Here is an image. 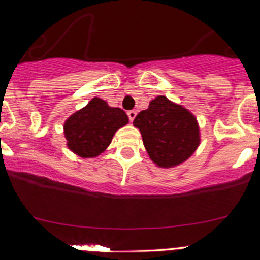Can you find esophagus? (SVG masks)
<instances>
[{
  "label": "esophagus",
  "instance_id": "1",
  "mask_svg": "<svg viewBox=\"0 0 260 260\" xmlns=\"http://www.w3.org/2000/svg\"><path fill=\"white\" fill-rule=\"evenodd\" d=\"M127 114H128V118H129L131 122H133V120H135V118H136V115H137V112H136V111H128Z\"/></svg>",
  "mask_w": 260,
  "mask_h": 260
}]
</instances>
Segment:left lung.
<instances>
[{
  "label": "left lung",
  "instance_id": "obj_1",
  "mask_svg": "<svg viewBox=\"0 0 260 260\" xmlns=\"http://www.w3.org/2000/svg\"><path fill=\"white\" fill-rule=\"evenodd\" d=\"M133 125L142 135L149 158L162 169L183 164L200 145V128L195 115L165 95L152 99L148 108L135 118Z\"/></svg>",
  "mask_w": 260,
  "mask_h": 260
}]
</instances>
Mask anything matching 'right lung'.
<instances>
[{
	"label": "right lung",
	"mask_w": 260,
	"mask_h": 260,
	"mask_svg": "<svg viewBox=\"0 0 260 260\" xmlns=\"http://www.w3.org/2000/svg\"><path fill=\"white\" fill-rule=\"evenodd\" d=\"M129 119L120 108L109 107L103 99H91L64 123L68 148L83 158H93L111 145L112 138Z\"/></svg>",
	"instance_id": "1"
}]
</instances>
